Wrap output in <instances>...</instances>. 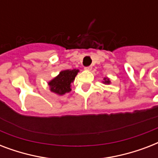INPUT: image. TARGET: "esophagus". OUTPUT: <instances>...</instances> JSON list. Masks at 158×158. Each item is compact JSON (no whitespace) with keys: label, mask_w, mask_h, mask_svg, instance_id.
Instances as JSON below:
<instances>
[{"label":"esophagus","mask_w":158,"mask_h":158,"mask_svg":"<svg viewBox=\"0 0 158 158\" xmlns=\"http://www.w3.org/2000/svg\"><path fill=\"white\" fill-rule=\"evenodd\" d=\"M92 68H93V67H92L91 65H89V66H86V67H85L84 69H86V70H91Z\"/></svg>","instance_id":"esophagus-1"}]
</instances>
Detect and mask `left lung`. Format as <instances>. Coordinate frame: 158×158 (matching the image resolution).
<instances>
[{
	"label": "left lung",
	"mask_w": 158,
	"mask_h": 158,
	"mask_svg": "<svg viewBox=\"0 0 158 158\" xmlns=\"http://www.w3.org/2000/svg\"><path fill=\"white\" fill-rule=\"evenodd\" d=\"M105 83H106V84H110V81H109V79L106 80V79H105Z\"/></svg>",
	"instance_id": "1"
}]
</instances>
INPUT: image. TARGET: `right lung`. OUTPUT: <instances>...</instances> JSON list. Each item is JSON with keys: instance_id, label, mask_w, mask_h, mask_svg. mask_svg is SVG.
<instances>
[{"instance_id": "1", "label": "right lung", "mask_w": 158, "mask_h": 158, "mask_svg": "<svg viewBox=\"0 0 158 158\" xmlns=\"http://www.w3.org/2000/svg\"><path fill=\"white\" fill-rule=\"evenodd\" d=\"M78 69H67L60 73L57 77L49 83L51 91L54 92L60 95L69 93L70 89V84L74 81V78L78 74Z\"/></svg>"}]
</instances>
